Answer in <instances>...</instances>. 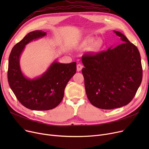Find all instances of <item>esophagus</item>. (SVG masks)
<instances>
[{
    "instance_id": "34e87169",
    "label": "esophagus",
    "mask_w": 149,
    "mask_h": 149,
    "mask_svg": "<svg viewBox=\"0 0 149 149\" xmlns=\"http://www.w3.org/2000/svg\"><path fill=\"white\" fill-rule=\"evenodd\" d=\"M82 68H83V66L81 64L79 63V64H78L77 65V70L78 72L80 71V70L82 69Z\"/></svg>"
}]
</instances>
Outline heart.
<instances>
[{
    "label": "heart",
    "instance_id": "obj_1",
    "mask_svg": "<svg viewBox=\"0 0 149 149\" xmlns=\"http://www.w3.org/2000/svg\"><path fill=\"white\" fill-rule=\"evenodd\" d=\"M82 45L85 46H90L89 49L91 52H97L102 48L103 43V41L100 40V39L94 41L93 38H88L83 41Z\"/></svg>",
    "mask_w": 149,
    "mask_h": 149
}]
</instances>
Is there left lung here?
I'll use <instances>...</instances> for the list:
<instances>
[{"mask_svg": "<svg viewBox=\"0 0 149 149\" xmlns=\"http://www.w3.org/2000/svg\"><path fill=\"white\" fill-rule=\"evenodd\" d=\"M113 32L122 43L94 55L84 54L81 58L88 100L93 106L107 110L128 104L143 79L137 47L119 31Z\"/></svg>", "mask_w": 149, "mask_h": 149, "instance_id": "1", "label": "left lung"}]
</instances>
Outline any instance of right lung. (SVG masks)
Instances as JSON below:
<instances>
[{"label": "right lung", "mask_w": 149, "mask_h": 149, "mask_svg": "<svg viewBox=\"0 0 149 149\" xmlns=\"http://www.w3.org/2000/svg\"><path fill=\"white\" fill-rule=\"evenodd\" d=\"M46 35V32L34 31L14 45L10 53L8 69L9 85L19 102L35 111H48L56 107L63 98L66 86L77 70L76 63L68 64L54 61L40 77L29 79L22 74L20 56L25 46L33 40Z\"/></svg>", "instance_id": "obj_1"}]
</instances>
